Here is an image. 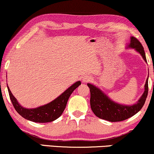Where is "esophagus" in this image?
<instances>
[{"label": "esophagus", "instance_id": "34e87169", "mask_svg": "<svg viewBox=\"0 0 154 154\" xmlns=\"http://www.w3.org/2000/svg\"><path fill=\"white\" fill-rule=\"evenodd\" d=\"M91 79H92V77L91 76L85 75L82 77V82L87 83L88 82H90V81H91Z\"/></svg>", "mask_w": 154, "mask_h": 154}]
</instances>
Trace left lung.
<instances>
[{"instance_id":"8db88e82","label":"left lung","mask_w":154,"mask_h":154,"mask_svg":"<svg viewBox=\"0 0 154 154\" xmlns=\"http://www.w3.org/2000/svg\"><path fill=\"white\" fill-rule=\"evenodd\" d=\"M130 48H135L143 56L146 62H147L145 54L144 48L140 42L131 37ZM91 91V107L95 115L102 119L109 122H121L134 116L143 106L148 92V78L145 85V91L137 103L132 106H125L116 103L111 100L107 95L91 84H88Z\"/></svg>"}]
</instances>
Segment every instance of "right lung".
Here are the masks:
<instances>
[{"label":"right lung","instance_id":"obj_1","mask_svg":"<svg viewBox=\"0 0 154 154\" xmlns=\"http://www.w3.org/2000/svg\"><path fill=\"white\" fill-rule=\"evenodd\" d=\"M79 85H81V82L80 81H78L72 85L71 87L69 88L60 96L51 103L38 108L30 109L23 108L22 106L19 105L9 88H8V91L14 107L22 117L35 122L45 123L54 121L62 114L70 95Z\"/></svg>","mask_w":154,"mask_h":154}]
</instances>
